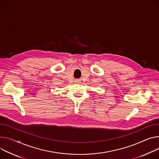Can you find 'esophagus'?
<instances>
[{
  "mask_svg": "<svg viewBox=\"0 0 159 159\" xmlns=\"http://www.w3.org/2000/svg\"><path fill=\"white\" fill-rule=\"evenodd\" d=\"M75 83H79V82H80V80H75Z\"/></svg>",
  "mask_w": 159,
  "mask_h": 159,
  "instance_id": "34e87169",
  "label": "esophagus"
}]
</instances>
